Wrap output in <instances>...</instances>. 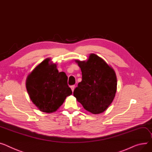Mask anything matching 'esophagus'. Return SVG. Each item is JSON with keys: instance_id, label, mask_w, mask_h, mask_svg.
I'll return each mask as SVG.
<instances>
[{"instance_id": "34e87169", "label": "esophagus", "mask_w": 152, "mask_h": 152, "mask_svg": "<svg viewBox=\"0 0 152 152\" xmlns=\"http://www.w3.org/2000/svg\"><path fill=\"white\" fill-rule=\"evenodd\" d=\"M75 86H71V88H72V90L73 92V91L75 90Z\"/></svg>"}]
</instances>
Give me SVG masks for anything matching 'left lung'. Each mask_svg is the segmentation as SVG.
I'll list each match as a JSON object with an SVG mask.
<instances>
[{
	"label": "left lung",
	"mask_w": 152,
	"mask_h": 152,
	"mask_svg": "<svg viewBox=\"0 0 152 152\" xmlns=\"http://www.w3.org/2000/svg\"><path fill=\"white\" fill-rule=\"evenodd\" d=\"M75 62L81 69L82 81L75 89L74 96L88 112L93 114L104 112L117 92L114 69L95 54H90L87 60Z\"/></svg>",
	"instance_id": "obj_1"
}]
</instances>
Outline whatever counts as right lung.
Masks as SVG:
<instances>
[{
	"label": "right lung",
	"instance_id": "obj_1",
	"mask_svg": "<svg viewBox=\"0 0 152 152\" xmlns=\"http://www.w3.org/2000/svg\"><path fill=\"white\" fill-rule=\"evenodd\" d=\"M67 80L65 73L58 72L57 64L47 58L28 75L26 87L30 99L37 108L42 112L52 113L72 94Z\"/></svg>",
	"mask_w": 152,
	"mask_h": 152
}]
</instances>
